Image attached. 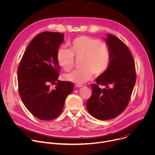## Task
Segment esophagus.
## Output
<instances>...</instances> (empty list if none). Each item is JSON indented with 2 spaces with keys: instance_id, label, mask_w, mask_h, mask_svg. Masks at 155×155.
Returning <instances> with one entry per match:
<instances>
[{
  "instance_id": "1",
  "label": "esophagus",
  "mask_w": 155,
  "mask_h": 155,
  "mask_svg": "<svg viewBox=\"0 0 155 155\" xmlns=\"http://www.w3.org/2000/svg\"><path fill=\"white\" fill-rule=\"evenodd\" d=\"M75 86L77 87H81L83 86V85H82V84H77L75 85Z\"/></svg>"
}]
</instances>
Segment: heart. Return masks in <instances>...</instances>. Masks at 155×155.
<instances>
[{"instance_id": "1", "label": "heart", "mask_w": 155, "mask_h": 155, "mask_svg": "<svg viewBox=\"0 0 155 155\" xmlns=\"http://www.w3.org/2000/svg\"><path fill=\"white\" fill-rule=\"evenodd\" d=\"M70 49L63 47L57 51L58 64L66 72L74 66V56L81 60L82 69L75 71L65 76V78L77 84H82L90 80L94 74L99 76L108 69L110 62V51L107 44L98 39L86 35H81L70 43Z\"/></svg>"}]
</instances>
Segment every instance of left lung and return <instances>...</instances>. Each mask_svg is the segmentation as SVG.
<instances>
[{
    "mask_svg": "<svg viewBox=\"0 0 155 155\" xmlns=\"http://www.w3.org/2000/svg\"><path fill=\"white\" fill-rule=\"evenodd\" d=\"M105 40L110 51V62L107 71L92 84V95L86 108L93 117L101 120L115 118L127 106L136 81L134 59L125 44L112 34ZM98 84L104 85L101 89Z\"/></svg>",
    "mask_w": 155,
    "mask_h": 155,
    "instance_id": "left-lung-1",
    "label": "left lung"
}]
</instances>
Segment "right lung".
Wrapping results in <instances>:
<instances>
[{
	"label": "right lung",
	"instance_id": "obj_1",
	"mask_svg": "<svg viewBox=\"0 0 155 155\" xmlns=\"http://www.w3.org/2000/svg\"><path fill=\"white\" fill-rule=\"evenodd\" d=\"M64 36L51 32L37 35L29 44L18 68L21 99L29 111L41 120L59 116L66 97L74 90L71 82L58 80L59 66L56 54ZM50 83L57 85L54 90L50 89Z\"/></svg>",
	"mask_w": 155,
	"mask_h": 155
}]
</instances>
